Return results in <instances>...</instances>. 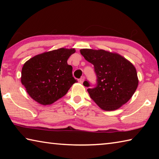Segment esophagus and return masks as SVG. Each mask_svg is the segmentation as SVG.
Here are the masks:
<instances>
[{
  "mask_svg": "<svg viewBox=\"0 0 159 159\" xmlns=\"http://www.w3.org/2000/svg\"><path fill=\"white\" fill-rule=\"evenodd\" d=\"M84 80H85V77H84V76H83V77L80 78L79 81H80V83H83V82H84Z\"/></svg>",
  "mask_w": 159,
  "mask_h": 159,
  "instance_id": "esophagus-1",
  "label": "esophagus"
}]
</instances>
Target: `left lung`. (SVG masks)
Instances as JSON below:
<instances>
[{
	"mask_svg": "<svg viewBox=\"0 0 159 159\" xmlns=\"http://www.w3.org/2000/svg\"><path fill=\"white\" fill-rule=\"evenodd\" d=\"M80 54L93 64L98 85L88 88L91 99L105 111H114L128 102L138 86L135 67L119 54L104 50L81 49ZM86 87L90 84L83 83Z\"/></svg>",
	"mask_w": 159,
	"mask_h": 159,
	"instance_id": "obj_1",
	"label": "left lung"
}]
</instances>
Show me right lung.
I'll return each instance as SVG.
<instances>
[{
  "label": "right lung",
  "mask_w": 159,
  "mask_h": 159,
  "mask_svg": "<svg viewBox=\"0 0 159 159\" xmlns=\"http://www.w3.org/2000/svg\"><path fill=\"white\" fill-rule=\"evenodd\" d=\"M74 48H61L34 56L23 65L21 82L29 95L42 105H50L62 98L77 82L72 76L68 58Z\"/></svg>",
  "instance_id": "obj_1"
}]
</instances>
